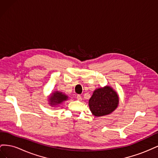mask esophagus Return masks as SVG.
Instances as JSON below:
<instances>
[{
    "label": "esophagus",
    "instance_id": "obj_1",
    "mask_svg": "<svg viewBox=\"0 0 158 158\" xmlns=\"http://www.w3.org/2000/svg\"><path fill=\"white\" fill-rule=\"evenodd\" d=\"M76 99H77L78 100V101H82V97H81L80 95H78L77 96H76Z\"/></svg>",
    "mask_w": 158,
    "mask_h": 158
}]
</instances>
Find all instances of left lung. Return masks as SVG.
<instances>
[{
    "label": "left lung",
    "instance_id": "1",
    "mask_svg": "<svg viewBox=\"0 0 158 158\" xmlns=\"http://www.w3.org/2000/svg\"><path fill=\"white\" fill-rule=\"evenodd\" d=\"M119 103L117 92L110 85L95 89L88 105L89 108L95 117H102L112 113Z\"/></svg>",
    "mask_w": 158,
    "mask_h": 158
}]
</instances>
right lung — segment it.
<instances>
[{
	"label": "right lung",
	"instance_id": "right-lung-1",
	"mask_svg": "<svg viewBox=\"0 0 158 158\" xmlns=\"http://www.w3.org/2000/svg\"><path fill=\"white\" fill-rule=\"evenodd\" d=\"M69 96L59 90H55L48 96V104L52 107H57L68 100Z\"/></svg>",
	"mask_w": 158,
	"mask_h": 158
}]
</instances>
